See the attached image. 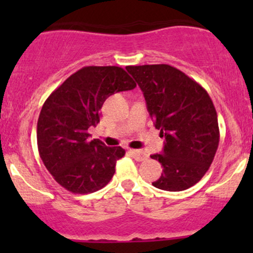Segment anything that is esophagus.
I'll use <instances>...</instances> for the list:
<instances>
[{"label": "esophagus", "mask_w": 253, "mask_h": 253, "mask_svg": "<svg viewBox=\"0 0 253 253\" xmlns=\"http://www.w3.org/2000/svg\"><path fill=\"white\" fill-rule=\"evenodd\" d=\"M131 154L137 162H143V160H147L148 155L147 153L143 152V150H138V149H132L131 150Z\"/></svg>", "instance_id": "obj_1"}]
</instances>
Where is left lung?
Instances as JSON below:
<instances>
[{"label":"left lung","mask_w":253,"mask_h":253,"mask_svg":"<svg viewBox=\"0 0 253 253\" xmlns=\"http://www.w3.org/2000/svg\"><path fill=\"white\" fill-rule=\"evenodd\" d=\"M144 95L155 128L165 138L162 154L150 155L163 174L153 186L183 191L205 176L219 144L218 116L202 85L169 65L127 66Z\"/></svg>","instance_id":"1"}]
</instances>
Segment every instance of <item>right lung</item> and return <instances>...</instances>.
<instances>
[{
  "label": "right lung",
  "mask_w": 253,
  "mask_h": 253,
  "mask_svg": "<svg viewBox=\"0 0 253 253\" xmlns=\"http://www.w3.org/2000/svg\"><path fill=\"white\" fill-rule=\"evenodd\" d=\"M133 88L136 83L124 68L88 66L46 99L38 120V148L48 172L67 191L85 195L110 182L125 149L90 141L88 129L99 124L109 96Z\"/></svg>",
  "instance_id": "right-lung-1"
}]
</instances>
